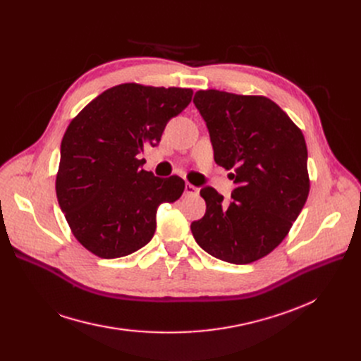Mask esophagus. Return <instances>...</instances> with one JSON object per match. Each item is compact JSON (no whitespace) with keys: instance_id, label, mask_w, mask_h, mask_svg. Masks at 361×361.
Wrapping results in <instances>:
<instances>
[{"instance_id":"1","label":"esophagus","mask_w":361,"mask_h":361,"mask_svg":"<svg viewBox=\"0 0 361 361\" xmlns=\"http://www.w3.org/2000/svg\"><path fill=\"white\" fill-rule=\"evenodd\" d=\"M199 193V188L190 183H187L184 187V195L185 196H196Z\"/></svg>"}]
</instances>
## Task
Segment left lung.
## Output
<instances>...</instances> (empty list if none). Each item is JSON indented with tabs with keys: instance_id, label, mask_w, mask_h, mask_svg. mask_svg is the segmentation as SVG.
<instances>
[{
	"instance_id": "8db88e82",
	"label": "left lung",
	"mask_w": 361,
	"mask_h": 361,
	"mask_svg": "<svg viewBox=\"0 0 361 361\" xmlns=\"http://www.w3.org/2000/svg\"><path fill=\"white\" fill-rule=\"evenodd\" d=\"M209 131L214 158L234 169L231 200L203 187L206 214L192 222L196 243L211 256L247 264L287 237L309 196L307 146L301 130L274 101L222 90L193 99Z\"/></svg>"
}]
</instances>
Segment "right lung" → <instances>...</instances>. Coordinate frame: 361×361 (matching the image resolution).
<instances>
[{"mask_svg": "<svg viewBox=\"0 0 361 361\" xmlns=\"http://www.w3.org/2000/svg\"><path fill=\"white\" fill-rule=\"evenodd\" d=\"M192 97V89L124 83L101 93L67 127L56 199L90 253L116 259L137 252L155 234L159 204L183 195V178L155 177L139 155L161 142Z\"/></svg>", "mask_w": 361, "mask_h": 361, "instance_id": "add662e5", "label": "right lung"}]
</instances>
